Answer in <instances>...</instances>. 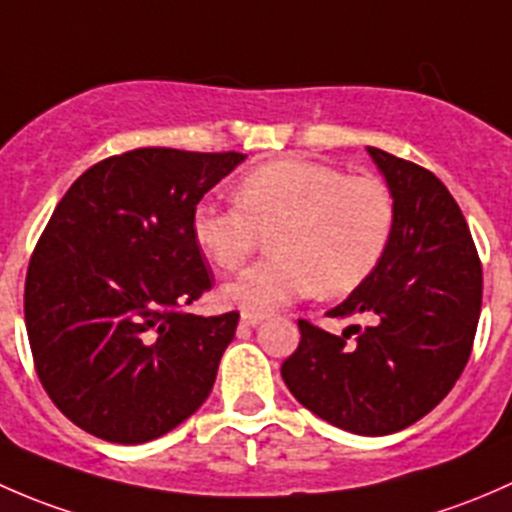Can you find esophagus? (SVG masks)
Segmentation results:
<instances>
[{
	"label": "esophagus",
	"instance_id": "1",
	"mask_svg": "<svg viewBox=\"0 0 512 512\" xmlns=\"http://www.w3.org/2000/svg\"><path fill=\"white\" fill-rule=\"evenodd\" d=\"M263 318H266V315H263V313H241V323L249 325V328H254V325L261 323Z\"/></svg>",
	"mask_w": 512,
	"mask_h": 512
}]
</instances>
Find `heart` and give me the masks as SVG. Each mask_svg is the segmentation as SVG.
<instances>
[{
	"instance_id": "heart-1",
	"label": "heart",
	"mask_w": 512,
	"mask_h": 512,
	"mask_svg": "<svg viewBox=\"0 0 512 512\" xmlns=\"http://www.w3.org/2000/svg\"><path fill=\"white\" fill-rule=\"evenodd\" d=\"M394 221L397 204L382 179L276 160L244 175L236 207L199 202L192 239L214 266L234 271L273 234V256L221 288L226 305L268 313L315 291L340 298L360 288L387 254Z\"/></svg>"
}]
</instances>
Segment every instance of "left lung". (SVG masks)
Instances as JSON below:
<instances>
[{
  "mask_svg": "<svg viewBox=\"0 0 512 512\" xmlns=\"http://www.w3.org/2000/svg\"><path fill=\"white\" fill-rule=\"evenodd\" d=\"M367 152L387 179L397 221L372 276L328 310L330 318L362 315L367 325L333 335L298 320V350L281 374L293 397L328 424L384 436L429 414L461 377L481 315L483 271L444 182L377 147Z\"/></svg>",
  "mask_w": 512,
  "mask_h": 512,
  "instance_id": "1",
  "label": "left lung"
}]
</instances>
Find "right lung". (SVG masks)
Segmentation results:
<instances>
[{"label":"right lung","instance_id":"obj_1","mask_svg":"<svg viewBox=\"0 0 512 512\" xmlns=\"http://www.w3.org/2000/svg\"><path fill=\"white\" fill-rule=\"evenodd\" d=\"M246 155L172 147L100 160L51 214L24 286L34 367L88 434L145 444L209 397L239 313H187L212 288L192 212Z\"/></svg>","mask_w":512,"mask_h":512}]
</instances>
